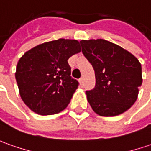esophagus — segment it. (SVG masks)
<instances>
[{
    "label": "esophagus",
    "mask_w": 151,
    "mask_h": 151,
    "mask_svg": "<svg viewBox=\"0 0 151 151\" xmlns=\"http://www.w3.org/2000/svg\"><path fill=\"white\" fill-rule=\"evenodd\" d=\"M83 78L82 77L81 78H79V83L82 85V84H83Z\"/></svg>",
    "instance_id": "1"
}]
</instances>
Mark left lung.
Here are the masks:
<instances>
[{"instance_id":"8db88e82","label":"left lung","mask_w":151,"mask_h":151,"mask_svg":"<svg viewBox=\"0 0 151 151\" xmlns=\"http://www.w3.org/2000/svg\"><path fill=\"white\" fill-rule=\"evenodd\" d=\"M80 44L95 71V88L86 92L94 112L101 116L125 112L136 102L142 84L139 60L121 46L102 39L81 40Z\"/></svg>"}]
</instances>
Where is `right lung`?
Segmentation results:
<instances>
[{
  "instance_id": "obj_1",
  "label": "right lung",
  "mask_w": 151,
  "mask_h": 151,
  "mask_svg": "<svg viewBox=\"0 0 151 151\" xmlns=\"http://www.w3.org/2000/svg\"><path fill=\"white\" fill-rule=\"evenodd\" d=\"M81 51L76 40L58 39L25 52L16 66L15 79L22 101L39 115L64 110L78 87L68 59Z\"/></svg>"
}]
</instances>
